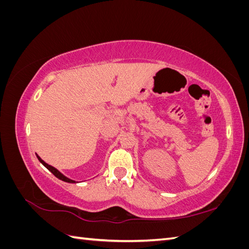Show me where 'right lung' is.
<instances>
[{
	"label": "right lung",
	"instance_id": "add662e5",
	"mask_svg": "<svg viewBox=\"0 0 249 249\" xmlns=\"http://www.w3.org/2000/svg\"><path fill=\"white\" fill-rule=\"evenodd\" d=\"M36 157H37V159L39 160V162L43 165L44 167H46L47 169H49L53 175H54L57 178H59V179H61V180H63V182H66V183H71V184H74V183H78L77 180H73V179H71V178H67V177H65L62 172H60L57 168H55L54 166H52V165H49L48 163H46L44 162L41 158L36 154Z\"/></svg>",
	"mask_w": 249,
	"mask_h": 249
}]
</instances>
